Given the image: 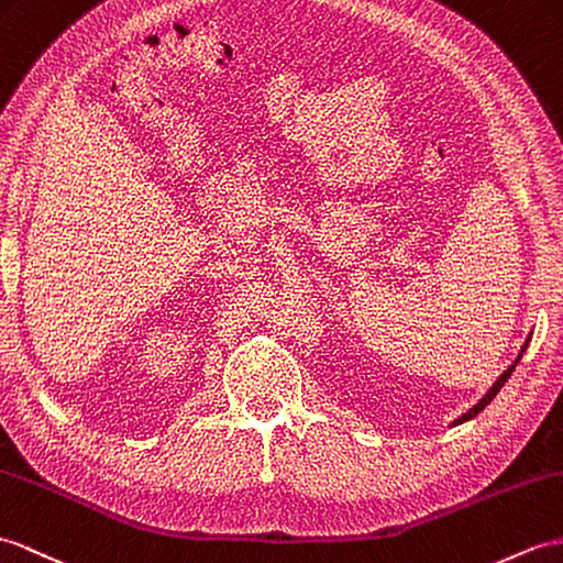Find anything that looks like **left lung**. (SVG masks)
<instances>
[{
	"mask_svg": "<svg viewBox=\"0 0 563 563\" xmlns=\"http://www.w3.org/2000/svg\"><path fill=\"white\" fill-rule=\"evenodd\" d=\"M528 344H530V336L526 339V344H523V349H520V353H518V358H516V361H514V363L509 365V369H504V373H501V375L497 377V382H495V385H492V387H489V391H487V394L483 396V399H479V401H477V404H475V406H473V408L468 410V413H463L461 418H456V420H454V422H451V424H461V422H465V420H471V418H475V416L479 413V410H483V408H485V406H487V404H489L492 399H495V396L499 394V389L504 387V382L511 377V373H514V369H516L518 361H520V358H523V353H526Z\"/></svg>",
	"mask_w": 563,
	"mask_h": 563,
	"instance_id": "obj_1",
	"label": "left lung"
}]
</instances>
